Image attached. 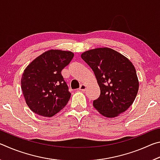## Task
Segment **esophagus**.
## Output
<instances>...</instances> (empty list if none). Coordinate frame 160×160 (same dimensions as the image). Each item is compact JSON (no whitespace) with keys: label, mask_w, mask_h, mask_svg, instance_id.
Instances as JSON below:
<instances>
[{"label":"esophagus","mask_w":160,"mask_h":160,"mask_svg":"<svg viewBox=\"0 0 160 160\" xmlns=\"http://www.w3.org/2000/svg\"><path fill=\"white\" fill-rule=\"evenodd\" d=\"M86 88H87V85H85V84H82L80 87V90L82 91H85L86 90Z\"/></svg>","instance_id":"34e87169"}]
</instances>
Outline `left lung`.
<instances>
[{
  "instance_id": "left-lung-1",
  "label": "left lung",
  "mask_w": 160,
  "mask_h": 160,
  "mask_svg": "<svg viewBox=\"0 0 160 160\" xmlns=\"http://www.w3.org/2000/svg\"><path fill=\"white\" fill-rule=\"evenodd\" d=\"M95 75L100 96L93 106L102 116L114 118L128 109L138 92L136 70L128 58L112 48L103 47L81 54Z\"/></svg>"
}]
</instances>
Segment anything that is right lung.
Here are the masks:
<instances>
[{
  "instance_id": "obj_1",
  "label": "right lung",
  "mask_w": 160,
  "mask_h": 160,
  "mask_svg": "<svg viewBox=\"0 0 160 160\" xmlns=\"http://www.w3.org/2000/svg\"><path fill=\"white\" fill-rule=\"evenodd\" d=\"M74 53L51 49L34 59L24 70L21 88L26 104L37 114L52 117L69 101L70 94L61 75Z\"/></svg>"
}]
</instances>
